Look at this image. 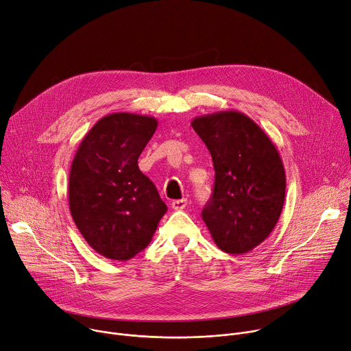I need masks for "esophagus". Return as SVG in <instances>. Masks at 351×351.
Returning <instances> with one entry per match:
<instances>
[{"mask_svg": "<svg viewBox=\"0 0 351 351\" xmlns=\"http://www.w3.org/2000/svg\"><path fill=\"white\" fill-rule=\"evenodd\" d=\"M186 204H188V200H186V199L173 200V202L171 203V206H172V208H173V210H183V208L186 207Z\"/></svg>", "mask_w": 351, "mask_h": 351, "instance_id": "esophagus-1", "label": "esophagus"}]
</instances>
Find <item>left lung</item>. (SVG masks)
Listing matches in <instances>:
<instances>
[{
  "mask_svg": "<svg viewBox=\"0 0 351 351\" xmlns=\"http://www.w3.org/2000/svg\"><path fill=\"white\" fill-rule=\"evenodd\" d=\"M193 130L215 167V189L202 217L216 245L245 254L276 226L285 200V169L269 136L236 110L199 115Z\"/></svg>",
  "mask_w": 351,
  "mask_h": 351,
  "instance_id": "1",
  "label": "left lung"
}]
</instances>
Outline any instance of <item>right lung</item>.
Wrapping results in <instances>:
<instances>
[{
    "mask_svg": "<svg viewBox=\"0 0 351 351\" xmlns=\"http://www.w3.org/2000/svg\"><path fill=\"white\" fill-rule=\"evenodd\" d=\"M156 127L149 115L108 114L84 135L70 167V215L87 244L108 260L143 251L168 210L138 168Z\"/></svg>",
    "mask_w": 351,
    "mask_h": 351,
    "instance_id": "obj_1",
    "label": "right lung"
}]
</instances>
